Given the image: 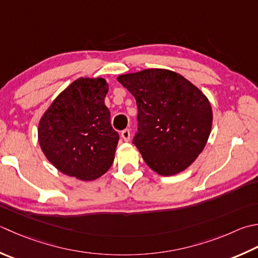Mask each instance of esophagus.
<instances>
[{
	"label": "esophagus",
	"mask_w": 258,
	"mask_h": 258,
	"mask_svg": "<svg viewBox=\"0 0 258 258\" xmlns=\"http://www.w3.org/2000/svg\"><path fill=\"white\" fill-rule=\"evenodd\" d=\"M120 135H122L123 140L125 141V142H128L130 139H131V133H130V130L126 128V130H123L122 133H120Z\"/></svg>",
	"instance_id": "obj_1"
}]
</instances>
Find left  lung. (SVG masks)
<instances>
[{
	"instance_id": "obj_1",
	"label": "left lung",
	"mask_w": 258,
	"mask_h": 258,
	"mask_svg": "<svg viewBox=\"0 0 258 258\" xmlns=\"http://www.w3.org/2000/svg\"><path fill=\"white\" fill-rule=\"evenodd\" d=\"M117 80L136 99L133 144L145 163L165 176L185 170L203 152L211 132L208 98L183 76L166 69H146Z\"/></svg>"
}]
</instances>
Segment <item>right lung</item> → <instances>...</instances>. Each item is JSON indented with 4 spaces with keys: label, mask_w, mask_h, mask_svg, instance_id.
<instances>
[{
    "label": "right lung",
    "mask_w": 258,
    "mask_h": 258,
    "mask_svg": "<svg viewBox=\"0 0 258 258\" xmlns=\"http://www.w3.org/2000/svg\"><path fill=\"white\" fill-rule=\"evenodd\" d=\"M108 85L103 78H79L50 105L40 119L42 152L60 172L90 181L113 164L119 135L105 105Z\"/></svg>",
    "instance_id": "obj_1"
}]
</instances>
